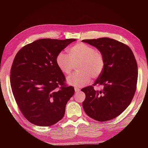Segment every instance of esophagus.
<instances>
[{"label": "esophagus", "mask_w": 148, "mask_h": 148, "mask_svg": "<svg viewBox=\"0 0 148 148\" xmlns=\"http://www.w3.org/2000/svg\"><path fill=\"white\" fill-rule=\"evenodd\" d=\"M74 90H75V92H76V93H77V92H78L80 91V89L79 88H77V87H75Z\"/></svg>", "instance_id": "34e87169"}]
</instances>
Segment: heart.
Returning <instances> with one entry per match:
<instances>
[{
  "instance_id": "obj_1",
  "label": "heart",
  "mask_w": 148,
  "mask_h": 148,
  "mask_svg": "<svg viewBox=\"0 0 148 148\" xmlns=\"http://www.w3.org/2000/svg\"><path fill=\"white\" fill-rule=\"evenodd\" d=\"M69 56L62 52L56 57L58 68L65 75L71 74L74 65L78 63L79 72L68 77V84L75 87H83L101 74L104 67V57L99 50L85 43H77L68 49Z\"/></svg>"
}]
</instances>
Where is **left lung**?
Wrapping results in <instances>:
<instances>
[{
  "instance_id": "1",
  "label": "left lung",
  "mask_w": 148,
  "mask_h": 148,
  "mask_svg": "<svg viewBox=\"0 0 148 148\" xmlns=\"http://www.w3.org/2000/svg\"><path fill=\"white\" fill-rule=\"evenodd\" d=\"M104 57V67L95 85L103 86L95 91L92 86L82 89L86 94L82 103L87 116L106 121L119 116L131 104L136 91L138 66L132 50L127 45L109 38L83 40Z\"/></svg>"
}]
</instances>
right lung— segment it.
Segmentation results:
<instances>
[{"mask_svg":"<svg viewBox=\"0 0 148 148\" xmlns=\"http://www.w3.org/2000/svg\"><path fill=\"white\" fill-rule=\"evenodd\" d=\"M76 40H37L22 47L15 57L10 72L12 92L22 114L31 123L51 126L63 117L74 89L64 85L65 77L57 66L56 57Z\"/></svg>","mask_w":148,"mask_h":148,"instance_id":"add662e5","label":"right lung"}]
</instances>
